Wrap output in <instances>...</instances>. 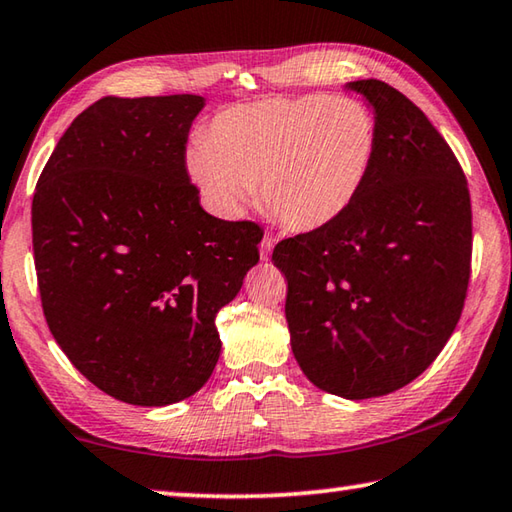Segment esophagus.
I'll return each instance as SVG.
<instances>
[{
	"label": "esophagus",
	"mask_w": 512,
	"mask_h": 512,
	"mask_svg": "<svg viewBox=\"0 0 512 512\" xmlns=\"http://www.w3.org/2000/svg\"><path fill=\"white\" fill-rule=\"evenodd\" d=\"M273 244H275L273 237H268V235H266V237L262 239V244H259V255H262V259H268V255H271Z\"/></svg>",
	"instance_id": "obj_1"
}]
</instances>
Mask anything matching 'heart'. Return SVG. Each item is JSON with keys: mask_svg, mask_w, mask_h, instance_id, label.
<instances>
[{"mask_svg": "<svg viewBox=\"0 0 512 512\" xmlns=\"http://www.w3.org/2000/svg\"><path fill=\"white\" fill-rule=\"evenodd\" d=\"M377 142L375 115L357 99L271 97L221 110L189 146L187 173L223 216H237L257 187L273 221L314 232L357 201Z\"/></svg>", "mask_w": 512, "mask_h": 512, "instance_id": "heart-1", "label": "heart"}]
</instances>
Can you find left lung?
<instances>
[{
    "label": "left lung",
    "mask_w": 512,
    "mask_h": 512,
    "mask_svg": "<svg viewBox=\"0 0 512 512\" xmlns=\"http://www.w3.org/2000/svg\"><path fill=\"white\" fill-rule=\"evenodd\" d=\"M375 110L368 183L339 221L282 239L293 357L320 391L368 400L422 375L452 336L472 262L465 173L427 115L388 83L354 81Z\"/></svg>",
    "instance_id": "1"
}]
</instances>
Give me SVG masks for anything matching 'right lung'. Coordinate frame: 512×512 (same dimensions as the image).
Returning a JSON list of instances; mask_svg holds the SVG:
<instances>
[{"label":"right lung","mask_w":512,"mask_h":512,"mask_svg":"<svg viewBox=\"0 0 512 512\" xmlns=\"http://www.w3.org/2000/svg\"><path fill=\"white\" fill-rule=\"evenodd\" d=\"M198 94L103 97L72 121L33 194L47 325L74 368L135 406L194 395L219 361L216 314L264 232L201 207L185 167Z\"/></svg>","instance_id":"right-lung-1"}]
</instances>
